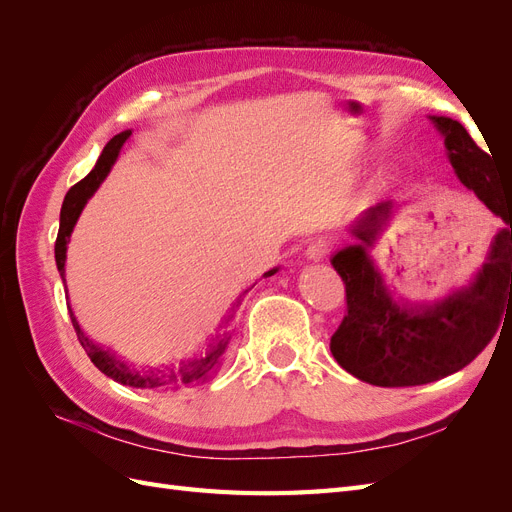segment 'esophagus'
Masks as SVG:
<instances>
[{"instance_id": "1", "label": "esophagus", "mask_w": 512, "mask_h": 512, "mask_svg": "<svg viewBox=\"0 0 512 512\" xmlns=\"http://www.w3.org/2000/svg\"><path fill=\"white\" fill-rule=\"evenodd\" d=\"M329 250H331V239H327V237H316L312 243L307 245L305 258L312 260V262H320L322 258H327Z\"/></svg>"}]
</instances>
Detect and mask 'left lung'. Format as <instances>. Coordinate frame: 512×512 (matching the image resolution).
Segmentation results:
<instances>
[{"label":"left lung","instance_id":"8db88e82","mask_svg":"<svg viewBox=\"0 0 512 512\" xmlns=\"http://www.w3.org/2000/svg\"><path fill=\"white\" fill-rule=\"evenodd\" d=\"M429 121L442 134L459 181L504 228L468 286L431 303H408L393 297L369 254L397 205L386 198L356 218L350 226L356 243L331 258L348 303V314L331 337V352L348 374L376 386H416L455 374L491 342L512 307V188L495 181L491 158L459 121L438 115Z\"/></svg>","mask_w":512,"mask_h":512}]
</instances>
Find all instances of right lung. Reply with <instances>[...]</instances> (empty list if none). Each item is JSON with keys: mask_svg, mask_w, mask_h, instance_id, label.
Wrapping results in <instances>:
<instances>
[{"mask_svg": "<svg viewBox=\"0 0 512 512\" xmlns=\"http://www.w3.org/2000/svg\"><path fill=\"white\" fill-rule=\"evenodd\" d=\"M128 136H130V132L126 130V132L113 136L111 141L106 143L94 170H91L85 179L72 185L64 198V205H61L59 232H57V241H55V262H57V271L61 275V282H64V286H66V252H68L72 230H74L76 222H79L81 211L85 209L87 200L96 194L100 183L106 179L108 173H111V168L117 162L119 151H121L123 143L128 141ZM273 273H277V267L267 271L265 275H273ZM239 301H241V297L237 299V305H239ZM68 309H70V305H68ZM70 318H72V327H74L76 335H79L81 346L85 348L91 363H94L104 376L113 378L119 384L134 386V389H147V391L181 389V386H190L196 382L209 380L213 371H218V367L222 365V359H224V354L228 350V342H230L228 333L215 335L209 339L205 352L194 354V356H190V359H181L177 367H168V365L164 369L162 367H134L123 359H119V356L111 348H102L100 344L94 342V339H89L85 335V331L81 329V324H79V320H76L72 309H70Z\"/></svg>", "mask_w": 512, "mask_h": 512, "instance_id": "add662e5", "label": "right lung"}]
</instances>
